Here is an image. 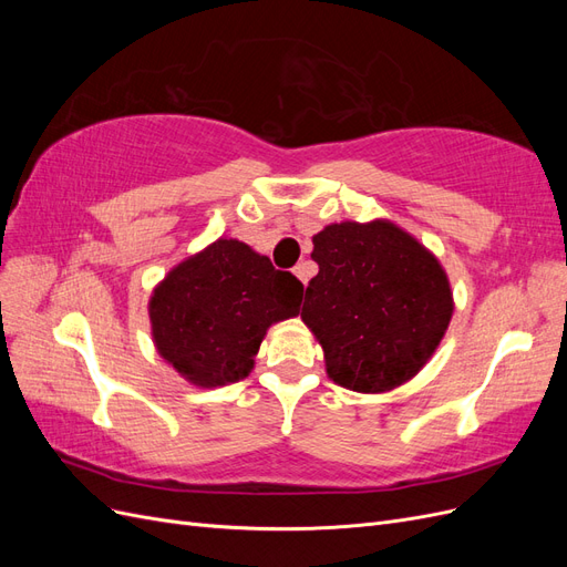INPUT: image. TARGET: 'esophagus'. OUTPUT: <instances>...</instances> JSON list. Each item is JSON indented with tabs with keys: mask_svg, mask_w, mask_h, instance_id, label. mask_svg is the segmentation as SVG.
Listing matches in <instances>:
<instances>
[{
	"mask_svg": "<svg viewBox=\"0 0 567 567\" xmlns=\"http://www.w3.org/2000/svg\"><path fill=\"white\" fill-rule=\"evenodd\" d=\"M293 274H296V277L307 286V281H310V279H312V274H315V265H312V262H307V260H302V262H298V265H296Z\"/></svg>",
	"mask_w": 567,
	"mask_h": 567,
	"instance_id": "obj_1",
	"label": "esophagus"
}]
</instances>
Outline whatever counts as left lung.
Instances as JSON below:
<instances>
[{
  "instance_id": "obj_1",
  "label": "left lung",
  "mask_w": 567,
  "mask_h": 567,
  "mask_svg": "<svg viewBox=\"0 0 567 567\" xmlns=\"http://www.w3.org/2000/svg\"><path fill=\"white\" fill-rule=\"evenodd\" d=\"M319 274L302 321L340 388L390 392L427 364L454 315L447 271L390 219L336 221L312 236Z\"/></svg>"
}]
</instances>
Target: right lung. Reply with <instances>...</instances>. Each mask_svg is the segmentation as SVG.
I'll use <instances>...</instances> for the list:
<instances>
[{
	"label": "right lung",
	"mask_w": 567,
	"mask_h": 567,
	"mask_svg": "<svg viewBox=\"0 0 567 567\" xmlns=\"http://www.w3.org/2000/svg\"><path fill=\"white\" fill-rule=\"evenodd\" d=\"M302 284L236 238H217L153 288V346L198 388L244 381L271 323L296 317Z\"/></svg>",
	"instance_id": "1"
}]
</instances>
